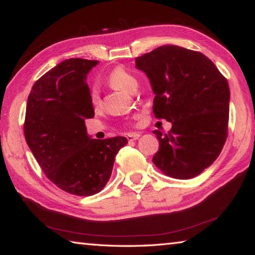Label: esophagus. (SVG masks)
I'll return each instance as SVG.
<instances>
[{"label":"esophagus","mask_w":255,"mask_h":255,"mask_svg":"<svg viewBox=\"0 0 255 255\" xmlns=\"http://www.w3.org/2000/svg\"><path fill=\"white\" fill-rule=\"evenodd\" d=\"M140 137V133H138V132H133V133H128L127 135V139L129 140V141H131V140H136V139H138V138Z\"/></svg>","instance_id":"esophagus-1"}]
</instances>
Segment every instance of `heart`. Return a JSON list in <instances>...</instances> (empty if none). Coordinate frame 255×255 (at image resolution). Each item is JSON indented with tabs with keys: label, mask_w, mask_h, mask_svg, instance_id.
<instances>
[{
	"label": "heart",
	"mask_w": 255,
	"mask_h": 255,
	"mask_svg": "<svg viewBox=\"0 0 255 255\" xmlns=\"http://www.w3.org/2000/svg\"><path fill=\"white\" fill-rule=\"evenodd\" d=\"M108 81L111 85L128 92H131V90L137 85L135 77L123 67H116L115 70H112L108 76ZM90 102L94 108L100 105V94H99V89L96 85H93L91 91H90Z\"/></svg>",
	"instance_id": "1"
}]
</instances>
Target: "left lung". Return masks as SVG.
<instances>
[{"mask_svg":"<svg viewBox=\"0 0 255 255\" xmlns=\"http://www.w3.org/2000/svg\"><path fill=\"white\" fill-rule=\"evenodd\" d=\"M155 93L153 112L172 123L167 133L154 130L159 148L153 163L174 179H191L221 154L228 131L230 86L199 51L166 45L136 58Z\"/></svg>","mask_w":255,"mask_h":255,"instance_id":"obj_1","label":"left lung"}]
</instances>
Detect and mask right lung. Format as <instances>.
<instances>
[{
	"label": "right lung",
	"mask_w": 255,
	"mask_h": 255,
	"mask_svg": "<svg viewBox=\"0 0 255 255\" xmlns=\"http://www.w3.org/2000/svg\"><path fill=\"white\" fill-rule=\"evenodd\" d=\"M98 60L70 58L33 84L28 97L24 137L51 182L71 195L92 196L109 181L126 137L90 139L84 119L94 117L86 74Z\"/></svg>",
	"instance_id": "obj_1"
}]
</instances>
